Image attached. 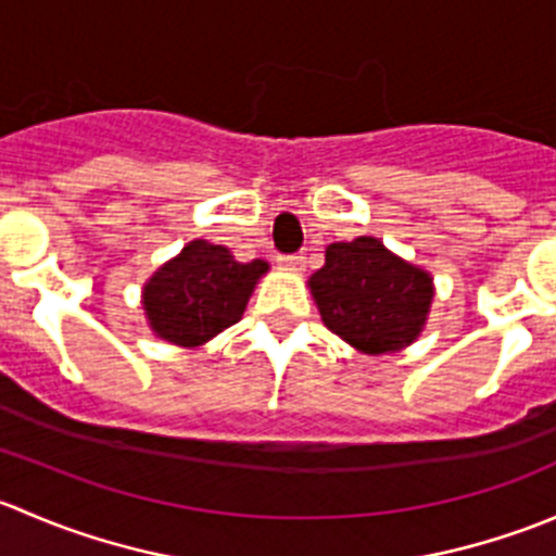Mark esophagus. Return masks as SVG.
Masks as SVG:
<instances>
[{"instance_id": "obj_1", "label": "esophagus", "mask_w": 556, "mask_h": 556, "mask_svg": "<svg viewBox=\"0 0 556 556\" xmlns=\"http://www.w3.org/2000/svg\"><path fill=\"white\" fill-rule=\"evenodd\" d=\"M277 263L282 268H290V271H304L306 257L304 255H279Z\"/></svg>"}]
</instances>
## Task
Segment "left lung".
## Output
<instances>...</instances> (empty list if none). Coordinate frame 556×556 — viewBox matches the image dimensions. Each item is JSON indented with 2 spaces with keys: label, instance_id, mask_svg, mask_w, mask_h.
I'll return each instance as SVG.
<instances>
[{
  "label": "left lung",
  "instance_id": "left-lung-1",
  "mask_svg": "<svg viewBox=\"0 0 556 556\" xmlns=\"http://www.w3.org/2000/svg\"><path fill=\"white\" fill-rule=\"evenodd\" d=\"M306 285L325 328L363 355L412 346L435 295L433 274L403 261L377 237L325 247V266Z\"/></svg>",
  "mask_w": 556,
  "mask_h": 556
}]
</instances>
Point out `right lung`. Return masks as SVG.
<instances>
[{
    "mask_svg": "<svg viewBox=\"0 0 556 556\" xmlns=\"http://www.w3.org/2000/svg\"><path fill=\"white\" fill-rule=\"evenodd\" d=\"M266 274V261L239 263L228 247L193 239L144 282L142 309L150 330L166 344L204 346L242 319Z\"/></svg>",
    "mask_w": 556,
    "mask_h": 556,
    "instance_id": "obj_1",
    "label": "right lung"
}]
</instances>
